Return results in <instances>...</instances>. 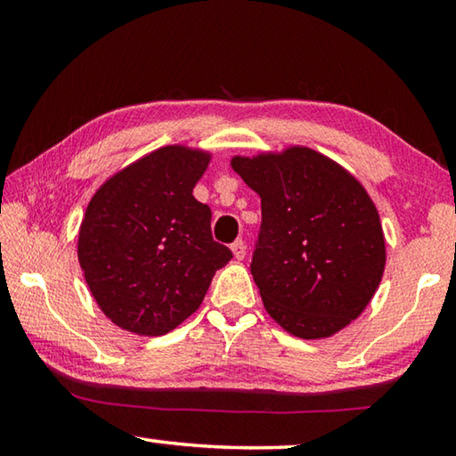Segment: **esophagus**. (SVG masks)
I'll return each mask as SVG.
<instances>
[{
    "label": "esophagus",
    "mask_w": 456,
    "mask_h": 456,
    "mask_svg": "<svg viewBox=\"0 0 456 456\" xmlns=\"http://www.w3.org/2000/svg\"><path fill=\"white\" fill-rule=\"evenodd\" d=\"M231 251H233V257L235 259H243L245 253H247V247H245V243L241 241V239H237V241L231 245Z\"/></svg>",
    "instance_id": "1"
}]
</instances>
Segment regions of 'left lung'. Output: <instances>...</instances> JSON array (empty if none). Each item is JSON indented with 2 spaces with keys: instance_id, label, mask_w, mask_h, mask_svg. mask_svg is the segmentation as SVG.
I'll return each mask as SVG.
<instances>
[{
  "instance_id": "obj_1",
  "label": "left lung",
  "mask_w": 456,
  "mask_h": 456,
  "mask_svg": "<svg viewBox=\"0 0 456 456\" xmlns=\"http://www.w3.org/2000/svg\"><path fill=\"white\" fill-rule=\"evenodd\" d=\"M231 167L261 197L251 275L267 314L291 336H334L382 281L386 241L374 200L307 146L233 157Z\"/></svg>"
}]
</instances>
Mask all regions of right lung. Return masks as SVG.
Masks as SVG:
<instances>
[{
	"mask_svg": "<svg viewBox=\"0 0 456 456\" xmlns=\"http://www.w3.org/2000/svg\"><path fill=\"white\" fill-rule=\"evenodd\" d=\"M211 152L168 144L114 173L90 199L78 261L92 297L118 328L163 336L199 310L233 257L213 241L211 209L192 189Z\"/></svg>",
	"mask_w": 456,
	"mask_h": 456,
	"instance_id": "obj_1",
	"label": "right lung"
}]
</instances>
